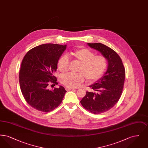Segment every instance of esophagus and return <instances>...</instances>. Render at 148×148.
I'll list each match as a JSON object with an SVG mask.
<instances>
[{
	"instance_id": "obj_1",
	"label": "esophagus",
	"mask_w": 148,
	"mask_h": 148,
	"mask_svg": "<svg viewBox=\"0 0 148 148\" xmlns=\"http://www.w3.org/2000/svg\"><path fill=\"white\" fill-rule=\"evenodd\" d=\"M65 89H66V90H74V89H74V88H73L66 87V88H65Z\"/></svg>"
}]
</instances>
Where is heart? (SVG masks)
<instances>
[{"label": "heart", "mask_w": 148, "mask_h": 148, "mask_svg": "<svg viewBox=\"0 0 148 148\" xmlns=\"http://www.w3.org/2000/svg\"><path fill=\"white\" fill-rule=\"evenodd\" d=\"M74 59L80 63L77 74L68 73L62 77L64 85L70 88H77L84 80H95L100 77L107 67V60L104 56H95L92 50L87 48L75 50L71 53ZM69 59L66 55L61 56L58 62V68L62 73L68 70Z\"/></svg>", "instance_id": "obj_1"}]
</instances>
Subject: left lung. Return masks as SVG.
Returning <instances> with one entry per match:
<instances>
[{"mask_svg": "<svg viewBox=\"0 0 148 148\" xmlns=\"http://www.w3.org/2000/svg\"><path fill=\"white\" fill-rule=\"evenodd\" d=\"M88 45L106 58L108 66L103 75L89 86L95 92H86L80 103L90 112L100 114L112 108L119 101L123 89L125 71L121 58L114 50L101 43Z\"/></svg>", "mask_w": 148, "mask_h": 148, "instance_id": "left-lung-1", "label": "left lung"}]
</instances>
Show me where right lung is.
Instances as JSON below:
<instances>
[{
    "mask_svg": "<svg viewBox=\"0 0 148 148\" xmlns=\"http://www.w3.org/2000/svg\"><path fill=\"white\" fill-rule=\"evenodd\" d=\"M66 46L42 44L30 50L23 59L19 73L21 92L29 104L38 110L49 112L63 100L66 92L63 86L51 90L49 86L51 83L58 84L54 73Z\"/></svg>",
    "mask_w": 148,
    "mask_h": 148,
    "instance_id": "add662e5",
    "label": "right lung"
}]
</instances>
